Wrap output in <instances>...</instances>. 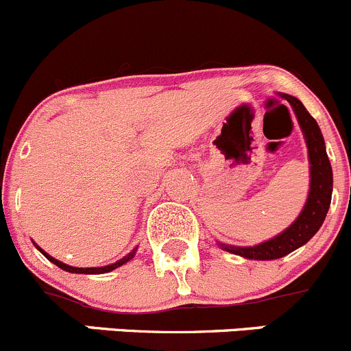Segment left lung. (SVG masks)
Listing matches in <instances>:
<instances>
[{
    "label": "left lung",
    "instance_id": "obj_1",
    "mask_svg": "<svg viewBox=\"0 0 351 351\" xmlns=\"http://www.w3.org/2000/svg\"><path fill=\"white\" fill-rule=\"evenodd\" d=\"M283 97L293 108L298 123L304 130L305 142H307L308 161H311V192H308L307 204H305L298 219L290 228H287L283 233L274 237L273 240H267L261 245H255V247L221 245L224 250L231 252V254L241 255L245 258H254V261H271V258L285 257L290 252L297 250L298 247L307 243L322 226L329 204H331L332 169L328 154H326L321 128L297 97L288 96V94H283Z\"/></svg>",
    "mask_w": 351,
    "mask_h": 351
}]
</instances>
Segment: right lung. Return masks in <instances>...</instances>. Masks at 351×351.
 Segmentation results:
<instances>
[{"mask_svg":"<svg viewBox=\"0 0 351 351\" xmlns=\"http://www.w3.org/2000/svg\"><path fill=\"white\" fill-rule=\"evenodd\" d=\"M37 248H39V247H37ZM39 250H40V248H39ZM40 252H43V254L46 255V258H49V261L53 262V264H56V266L60 267V269L68 271V273H78V274H103V273H110V271H113V269H117V267L123 266L125 262L130 261V258L134 257V254H135V250L130 252V254H128L127 257H123V258H121V261L114 262V264H111V266H104V267H85V269H84V267H71V266H66V264H63V262L56 261V258H54V257H51V255H47L44 250H40Z\"/></svg>","mask_w":351,"mask_h":351,"instance_id":"obj_1","label":"right lung"}]
</instances>
